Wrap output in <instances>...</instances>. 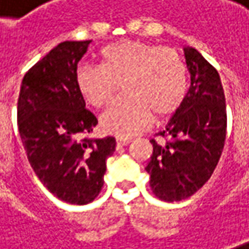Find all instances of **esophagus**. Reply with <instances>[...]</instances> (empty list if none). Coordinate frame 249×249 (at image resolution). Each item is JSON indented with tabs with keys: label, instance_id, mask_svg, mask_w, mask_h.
Returning <instances> with one entry per match:
<instances>
[{
	"label": "esophagus",
	"instance_id": "obj_1",
	"mask_svg": "<svg viewBox=\"0 0 249 249\" xmlns=\"http://www.w3.org/2000/svg\"><path fill=\"white\" fill-rule=\"evenodd\" d=\"M131 142V139H126V138H118L117 139V147H123V146H126L128 143Z\"/></svg>",
	"mask_w": 249,
	"mask_h": 249
}]
</instances>
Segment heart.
Instances as JSON below:
<instances>
[{
  "mask_svg": "<svg viewBox=\"0 0 249 249\" xmlns=\"http://www.w3.org/2000/svg\"><path fill=\"white\" fill-rule=\"evenodd\" d=\"M100 65H81L75 85L82 99L94 108L113 100L118 86L125 97L103 114L107 134L132 136L150 124L152 115L176 113L188 92L187 62L177 50L141 40L111 43L99 53Z\"/></svg>",
  "mask_w": 249,
  "mask_h": 249,
  "instance_id": "1",
  "label": "heart"
}]
</instances>
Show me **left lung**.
<instances>
[{
  "label": "left lung",
  "instance_id": "8db88e82",
  "mask_svg": "<svg viewBox=\"0 0 249 249\" xmlns=\"http://www.w3.org/2000/svg\"><path fill=\"white\" fill-rule=\"evenodd\" d=\"M191 86L179 108L164 131L159 145L152 139L153 153L146 166L150 188L159 199H187L211 178L222 156L227 111L226 97L217 70L198 50L185 46Z\"/></svg>",
  "mask_w": 249,
  "mask_h": 249
}]
</instances>
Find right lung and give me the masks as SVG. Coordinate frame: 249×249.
<instances>
[{
    "instance_id": "right-lung-1",
    "label": "right lung",
    "mask_w": 249,
    "mask_h": 249,
    "mask_svg": "<svg viewBox=\"0 0 249 249\" xmlns=\"http://www.w3.org/2000/svg\"><path fill=\"white\" fill-rule=\"evenodd\" d=\"M89 43L54 47L25 73L18 99V129L30 166L53 195L72 205L97 198L106 161L115 150L113 136H90L97 118L85 108L75 85Z\"/></svg>"
}]
</instances>
